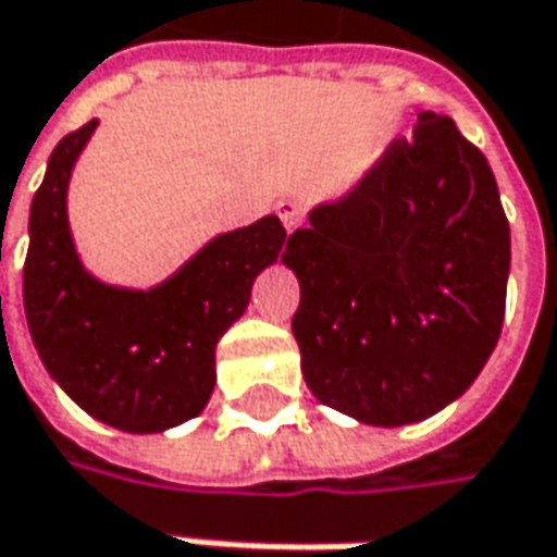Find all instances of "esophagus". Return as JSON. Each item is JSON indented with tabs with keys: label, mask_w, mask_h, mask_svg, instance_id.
<instances>
[{
	"label": "esophagus",
	"mask_w": 557,
	"mask_h": 557,
	"mask_svg": "<svg viewBox=\"0 0 557 557\" xmlns=\"http://www.w3.org/2000/svg\"><path fill=\"white\" fill-rule=\"evenodd\" d=\"M274 209H277V215L286 231H296L298 224H301V206L296 200H280Z\"/></svg>",
	"instance_id": "1"
}]
</instances>
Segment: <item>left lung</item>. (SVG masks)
<instances>
[{
	"label": "left lung",
	"instance_id": "8db88e82",
	"mask_svg": "<svg viewBox=\"0 0 557 557\" xmlns=\"http://www.w3.org/2000/svg\"><path fill=\"white\" fill-rule=\"evenodd\" d=\"M511 261L487 157L422 113L360 182L286 243L301 286L293 336L320 404L367 425L422 422L496 348Z\"/></svg>",
	"mask_w": 557,
	"mask_h": 557
}]
</instances>
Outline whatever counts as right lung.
<instances>
[{"instance_id":"add662e5","label":"right lung","mask_w":557,"mask_h":557,"mask_svg":"<svg viewBox=\"0 0 557 557\" xmlns=\"http://www.w3.org/2000/svg\"><path fill=\"white\" fill-rule=\"evenodd\" d=\"M98 120L64 135L29 206L24 311L49 375L95 419L150 434L200 416L215 388V345L283 256L286 227L264 215L219 234L153 289L107 286L83 268L67 184Z\"/></svg>"}]
</instances>
